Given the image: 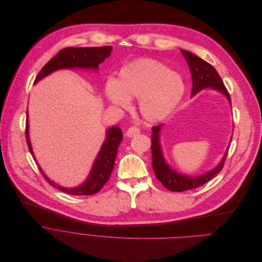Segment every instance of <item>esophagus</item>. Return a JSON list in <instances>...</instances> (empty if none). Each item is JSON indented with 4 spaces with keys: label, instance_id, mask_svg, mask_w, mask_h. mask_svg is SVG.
Here are the masks:
<instances>
[{
    "label": "esophagus",
    "instance_id": "obj_1",
    "mask_svg": "<svg viewBox=\"0 0 262 262\" xmlns=\"http://www.w3.org/2000/svg\"><path fill=\"white\" fill-rule=\"evenodd\" d=\"M139 133H140V131H139V129H138L137 127H130V128L127 130L126 135H127L128 137H133V136L138 135Z\"/></svg>",
    "mask_w": 262,
    "mask_h": 262
}]
</instances>
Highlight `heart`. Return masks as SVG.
Instances as JSON below:
<instances>
[{"label": "heart", "mask_w": 262, "mask_h": 262, "mask_svg": "<svg viewBox=\"0 0 262 262\" xmlns=\"http://www.w3.org/2000/svg\"><path fill=\"white\" fill-rule=\"evenodd\" d=\"M182 76L158 60L140 58L123 66L118 80L110 79L104 94L113 105L129 106V99L138 98V110L143 119L157 122L168 117L185 95Z\"/></svg>", "instance_id": "obj_1"}]
</instances>
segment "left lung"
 I'll list each match as a JSON object with an SVG mask.
<instances>
[{
    "label": "left lung",
    "mask_w": 262,
    "mask_h": 262,
    "mask_svg": "<svg viewBox=\"0 0 262 262\" xmlns=\"http://www.w3.org/2000/svg\"><path fill=\"white\" fill-rule=\"evenodd\" d=\"M182 55L185 57L191 74H192V96L197 94L199 91L206 89V88H213L215 90L220 91L223 93L230 102V95L227 89L224 85L223 80L221 79L219 73L216 69L204 60L200 59L199 57L191 54L187 50H181ZM162 129V124L157 125L151 128V156H152V169L161 184L168 190L173 192H183L187 190H192L202 186L203 184L211 181L217 173H219L225 163L227 154L226 152L223 157L222 161L219 163L217 167L213 170L208 171L205 174L200 177H186L179 172L172 170L166 163L163 158V154L159 141L160 137V130Z\"/></svg>",
    "instance_id": "1"
}]
</instances>
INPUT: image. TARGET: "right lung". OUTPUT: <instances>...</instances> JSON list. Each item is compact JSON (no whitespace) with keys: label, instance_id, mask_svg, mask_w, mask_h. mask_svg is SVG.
Listing matches in <instances>:
<instances>
[{"label":"right lung","instance_id":"add662e5","mask_svg":"<svg viewBox=\"0 0 262 262\" xmlns=\"http://www.w3.org/2000/svg\"><path fill=\"white\" fill-rule=\"evenodd\" d=\"M112 46H102V47H67L60 50L58 54L52 58L39 72L35 82L39 81L46 75L50 74L59 69L64 68H83V69H94L99 68V64L103 63L107 57H110ZM28 113H27V126H26V137L27 143L30 151L33 155L31 142L29 139L28 132ZM123 140V132L118 126L113 127L107 130L106 138L101 146V149L95 160L92 171L88 180L79 187L73 189L62 188L55 185L42 172L39 167L43 178L52 186L65 193L70 195H93L98 193L102 187L107 183L112 171L115 166L116 157L120 143ZM34 156V155H33Z\"/></svg>","mask_w":262,"mask_h":262}]
</instances>
